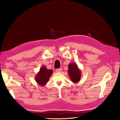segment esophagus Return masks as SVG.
I'll list each match as a JSON object with an SVG mask.
<instances>
[{"label": "esophagus", "instance_id": "obj_1", "mask_svg": "<svg viewBox=\"0 0 120 120\" xmlns=\"http://www.w3.org/2000/svg\"><path fill=\"white\" fill-rule=\"evenodd\" d=\"M56 71L57 72H60L62 71V69H61V68H57V69H56Z\"/></svg>", "mask_w": 120, "mask_h": 120}]
</instances>
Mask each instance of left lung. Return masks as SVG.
I'll return each instance as SVG.
<instances>
[{"label":"left lung","mask_w":120,"mask_h":120,"mask_svg":"<svg viewBox=\"0 0 120 120\" xmlns=\"http://www.w3.org/2000/svg\"><path fill=\"white\" fill-rule=\"evenodd\" d=\"M68 68V73L71 81L74 83L79 82L81 79L82 71L77 64L75 63L69 64Z\"/></svg>","instance_id":"8db88e82"}]
</instances>
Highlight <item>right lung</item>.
Listing matches in <instances>:
<instances>
[{
	"instance_id": "add662e5",
	"label": "right lung",
	"mask_w": 120,
	"mask_h": 120,
	"mask_svg": "<svg viewBox=\"0 0 120 120\" xmlns=\"http://www.w3.org/2000/svg\"><path fill=\"white\" fill-rule=\"evenodd\" d=\"M53 73L52 70H48L45 66L40 68L39 71L35 76V80L38 84L41 86H44L48 82L50 76Z\"/></svg>"
}]
</instances>
